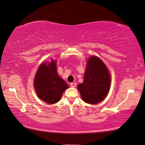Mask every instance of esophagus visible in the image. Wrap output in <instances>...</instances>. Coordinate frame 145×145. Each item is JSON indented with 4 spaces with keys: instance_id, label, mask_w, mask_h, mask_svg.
Returning a JSON list of instances; mask_svg holds the SVG:
<instances>
[{
    "instance_id": "34e87169",
    "label": "esophagus",
    "mask_w": 145,
    "mask_h": 145,
    "mask_svg": "<svg viewBox=\"0 0 145 145\" xmlns=\"http://www.w3.org/2000/svg\"><path fill=\"white\" fill-rule=\"evenodd\" d=\"M71 86L73 87V88H74V87L76 86V83H75V82L71 83Z\"/></svg>"
}]
</instances>
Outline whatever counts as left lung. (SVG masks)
Instances as JSON below:
<instances>
[{"label": "left lung", "mask_w": 145, "mask_h": 145, "mask_svg": "<svg viewBox=\"0 0 145 145\" xmlns=\"http://www.w3.org/2000/svg\"><path fill=\"white\" fill-rule=\"evenodd\" d=\"M110 83V75L106 66L100 59L92 56L87 63L84 82L77 87L85 102L96 104L106 98Z\"/></svg>", "instance_id": "1"}]
</instances>
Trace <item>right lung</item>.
<instances>
[{"label": "right lung", "instance_id": "obj_1", "mask_svg": "<svg viewBox=\"0 0 145 145\" xmlns=\"http://www.w3.org/2000/svg\"><path fill=\"white\" fill-rule=\"evenodd\" d=\"M34 87L41 100L52 104L60 100L69 86L57 74L56 63L52 61L48 65L42 63L39 67L35 76Z\"/></svg>", "mask_w": 145, "mask_h": 145}]
</instances>
